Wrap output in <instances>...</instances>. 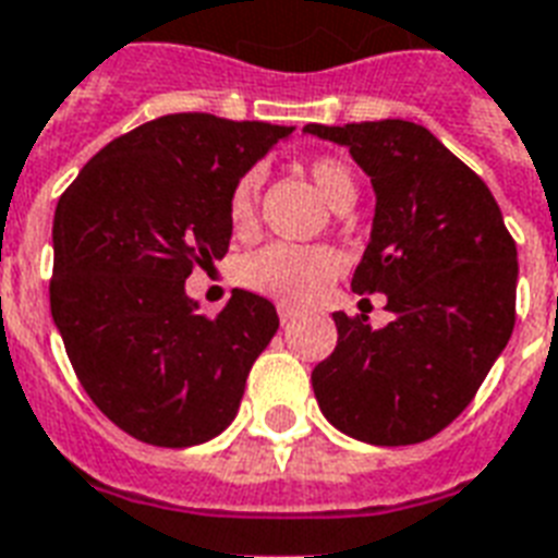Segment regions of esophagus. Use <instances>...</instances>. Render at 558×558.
<instances>
[{"label": "esophagus", "mask_w": 558, "mask_h": 558, "mask_svg": "<svg viewBox=\"0 0 558 558\" xmlns=\"http://www.w3.org/2000/svg\"><path fill=\"white\" fill-rule=\"evenodd\" d=\"M294 317H296V308H291V305H279V320H282V324H291Z\"/></svg>", "instance_id": "esophagus-1"}]
</instances>
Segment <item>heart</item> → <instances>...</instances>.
Returning a JSON list of instances; mask_svg holds the SVG:
<instances>
[{
  "instance_id": "b5f03b06",
  "label": "heart",
  "mask_w": 558,
  "mask_h": 558,
  "mask_svg": "<svg viewBox=\"0 0 558 558\" xmlns=\"http://www.w3.org/2000/svg\"><path fill=\"white\" fill-rule=\"evenodd\" d=\"M314 187L329 205L353 203L359 194L355 175L338 158H314L308 165ZM258 208V173H246L234 182L229 194V223L234 232H246L255 223ZM343 258L332 246L267 244L255 250L238 267V279L255 291L288 305H305L324 294L335 276L341 274Z\"/></svg>"
}]
</instances>
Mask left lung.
<instances>
[{
  "mask_svg": "<svg viewBox=\"0 0 558 558\" xmlns=\"http://www.w3.org/2000/svg\"><path fill=\"white\" fill-rule=\"evenodd\" d=\"M371 175L374 226L355 294H385L393 320L335 312L338 347L312 388L335 429L376 447L433 438L471 403L514 329L518 250L471 167L409 120L320 125Z\"/></svg>",
  "mask_w": 558,
  "mask_h": 558,
  "instance_id": "obj_1",
  "label": "left lung"
}]
</instances>
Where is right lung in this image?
<instances>
[{
	"label": "right lung",
	"mask_w": 558,
	"mask_h": 558,
	"mask_svg": "<svg viewBox=\"0 0 558 558\" xmlns=\"http://www.w3.org/2000/svg\"><path fill=\"white\" fill-rule=\"evenodd\" d=\"M291 125L167 114L96 153L56 208L52 320L78 383L123 433L194 447L234 421L274 303L232 291L196 314L184 279L223 258L234 182Z\"/></svg>",
	"instance_id": "1"
}]
</instances>
